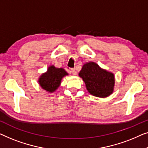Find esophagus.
<instances>
[{"label": "esophagus", "instance_id": "esophagus-1", "mask_svg": "<svg viewBox=\"0 0 148 148\" xmlns=\"http://www.w3.org/2000/svg\"><path fill=\"white\" fill-rule=\"evenodd\" d=\"M70 72H71V73L74 75L76 74V71L75 70L74 68H71V69H70Z\"/></svg>", "mask_w": 148, "mask_h": 148}]
</instances>
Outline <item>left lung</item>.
Masks as SVG:
<instances>
[{
    "mask_svg": "<svg viewBox=\"0 0 148 148\" xmlns=\"http://www.w3.org/2000/svg\"><path fill=\"white\" fill-rule=\"evenodd\" d=\"M79 76L84 82L87 90L93 96L105 98L113 92L115 84L113 74L101 69L95 62L85 64Z\"/></svg>",
    "mask_w": 148,
    "mask_h": 148,
    "instance_id": "1",
    "label": "left lung"
}]
</instances>
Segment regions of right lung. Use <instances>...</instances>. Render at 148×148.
I'll return each instance as SVG.
<instances>
[{
	"label": "right lung",
	"mask_w": 148,
	"mask_h": 148,
	"mask_svg": "<svg viewBox=\"0 0 148 148\" xmlns=\"http://www.w3.org/2000/svg\"><path fill=\"white\" fill-rule=\"evenodd\" d=\"M68 73L62 68H56L53 66H49L46 73L41 76L39 80L40 86L44 90L53 92L58 88L62 78Z\"/></svg>",
	"instance_id": "right-lung-1"
}]
</instances>
